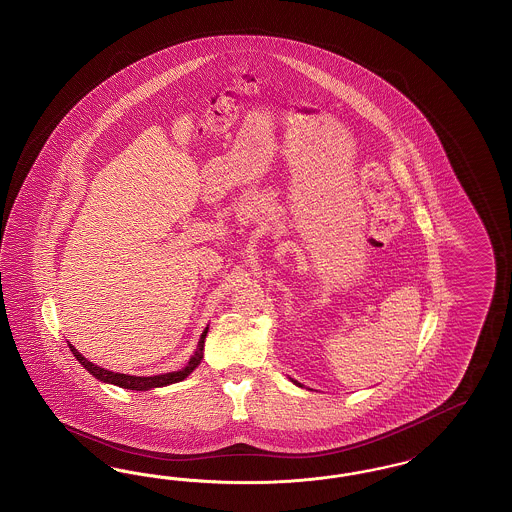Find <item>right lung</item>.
<instances>
[{
	"label": "right lung",
	"instance_id": "obj_1",
	"mask_svg": "<svg viewBox=\"0 0 512 512\" xmlns=\"http://www.w3.org/2000/svg\"><path fill=\"white\" fill-rule=\"evenodd\" d=\"M206 335H208V329L202 333L200 336V342H198V348H196V352H194L193 357H191V361L187 363V367L185 369H181V371L177 372H168V374H159V376H128V374H121V372H111L106 371V369H102V367H98V365H94V363H90L89 359H85L81 353L77 352L73 346L70 344V350L75 357H77V361L87 369V371L94 376V378H98V380H102V382H109V384H115V386H119V388L124 389H136V391H147V389L151 388H162V386H168V384H176V382H181V380H185L191 372L198 367V363H200V359H202V350H204V340H206Z\"/></svg>",
	"mask_w": 512,
	"mask_h": 512
}]
</instances>
